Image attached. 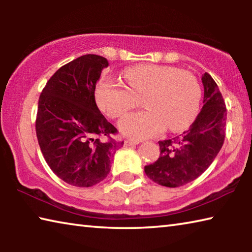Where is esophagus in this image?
I'll list each match as a JSON object with an SVG mask.
<instances>
[{
    "mask_svg": "<svg viewBox=\"0 0 252 252\" xmlns=\"http://www.w3.org/2000/svg\"><path fill=\"white\" fill-rule=\"evenodd\" d=\"M140 142V140H134V139H127V140H126L125 141V144L126 147H130V146H135V144H139Z\"/></svg>",
    "mask_w": 252,
    "mask_h": 252,
    "instance_id": "1",
    "label": "esophagus"
}]
</instances>
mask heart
<instances>
[{
  "label": "heart",
  "instance_id": "heart-1",
  "mask_svg": "<svg viewBox=\"0 0 252 252\" xmlns=\"http://www.w3.org/2000/svg\"><path fill=\"white\" fill-rule=\"evenodd\" d=\"M125 84L111 78L97 83L95 97L100 110L118 118L134 108L139 99L147 110L126 114L119 122L122 133L136 139L151 138L165 129L186 130L198 116L201 87L193 74L177 67L140 64L127 69Z\"/></svg>",
  "mask_w": 252,
  "mask_h": 252
}]
</instances>
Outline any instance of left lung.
I'll use <instances>...</instances> for the list:
<instances>
[{
  "label": "left lung",
  "instance_id": "1",
  "mask_svg": "<svg viewBox=\"0 0 252 252\" xmlns=\"http://www.w3.org/2000/svg\"><path fill=\"white\" fill-rule=\"evenodd\" d=\"M203 106L189 129L180 136L159 141L160 157L144 167L147 176L168 188L185 186L210 167L222 148L227 109L210 74L202 75Z\"/></svg>",
  "mask_w": 252,
  "mask_h": 252
}]
</instances>
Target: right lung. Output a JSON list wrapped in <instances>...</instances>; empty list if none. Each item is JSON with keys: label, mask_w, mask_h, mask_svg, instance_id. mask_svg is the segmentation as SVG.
<instances>
[{"label": "right lung", "mask_w": 252, "mask_h": 252, "mask_svg": "<svg viewBox=\"0 0 252 252\" xmlns=\"http://www.w3.org/2000/svg\"><path fill=\"white\" fill-rule=\"evenodd\" d=\"M108 66L103 57L82 55L60 67L40 95L37 141L51 170L71 186L88 188L101 182L123 146L100 139L117 133L95 103V85Z\"/></svg>", "instance_id": "1"}]
</instances>
